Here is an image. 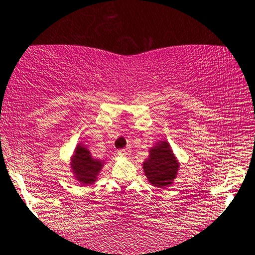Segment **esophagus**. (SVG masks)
<instances>
[{
    "mask_svg": "<svg viewBox=\"0 0 255 255\" xmlns=\"http://www.w3.org/2000/svg\"><path fill=\"white\" fill-rule=\"evenodd\" d=\"M118 153L120 154V155H126V154H127V150H126V149H119Z\"/></svg>",
    "mask_w": 255,
    "mask_h": 255,
    "instance_id": "obj_1",
    "label": "esophagus"
}]
</instances>
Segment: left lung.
<instances>
[{
  "label": "left lung",
  "mask_w": 255,
  "mask_h": 255,
  "mask_svg": "<svg viewBox=\"0 0 255 255\" xmlns=\"http://www.w3.org/2000/svg\"><path fill=\"white\" fill-rule=\"evenodd\" d=\"M179 163L174 157L173 151L169 149L168 143H157L150 150V156L144 161L143 169L151 185L155 187H166L173 182L178 173Z\"/></svg>",
  "instance_id": "1"
}]
</instances>
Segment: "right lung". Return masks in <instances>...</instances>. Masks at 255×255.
<instances>
[{"mask_svg":"<svg viewBox=\"0 0 255 255\" xmlns=\"http://www.w3.org/2000/svg\"><path fill=\"white\" fill-rule=\"evenodd\" d=\"M73 167L80 181L82 183H92L95 181L96 175L101 169L102 161L93 159L86 148L79 146L74 155Z\"/></svg>","mask_w":255,"mask_h":255,"instance_id":"obj_1","label":"right lung"}]
</instances>
